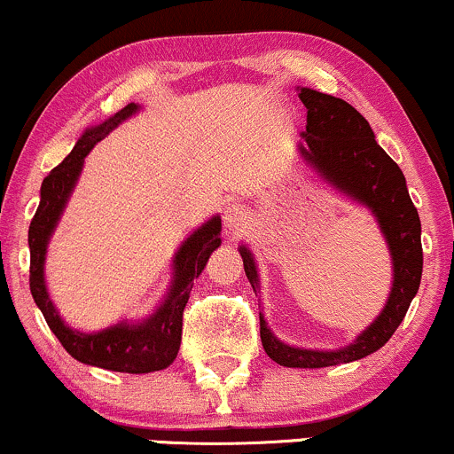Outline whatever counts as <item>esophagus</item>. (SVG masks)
<instances>
[{
	"instance_id": "esophagus-1",
	"label": "esophagus",
	"mask_w": 454,
	"mask_h": 454,
	"mask_svg": "<svg viewBox=\"0 0 454 454\" xmlns=\"http://www.w3.org/2000/svg\"><path fill=\"white\" fill-rule=\"evenodd\" d=\"M247 219H250V213H247V208L243 207V204H237V202L228 204L226 211H223V226H226V231L231 232L243 231Z\"/></svg>"
}]
</instances>
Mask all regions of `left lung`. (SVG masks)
<instances>
[{"label": "left lung", "instance_id": "obj_1", "mask_svg": "<svg viewBox=\"0 0 454 454\" xmlns=\"http://www.w3.org/2000/svg\"><path fill=\"white\" fill-rule=\"evenodd\" d=\"M308 124L300 144L301 157L338 192L371 208L390 247L395 280L381 315L351 345L338 351L288 347L273 336L261 315V340L273 362L288 368H323L362 360L381 348L401 325L422 278L420 217L407 192L401 168L377 144L371 124L342 98L300 88ZM243 269L258 291L256 262L247 247H239Z\"/></svg>", "mask_w": 454, "mask_h": 454}]
</instances>
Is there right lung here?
<instances>
[{
	"label": "right lung",
	"instance_id": "obj_1",
	"mask_svg": "<svg viewBox=\"0 0 454 454\" xmlns=\"http://www.w3.org/2000/svg\"><path fill=\"white\" fill-rule=\"evenodd\" d=\"M136 103L122 107L114 114L109 121L98 127H90L77 139L74 148L49 172L41 187V204L36 208L32 223H29L27 243H29V288L36 306L41 308L49 330L58 336L62 347L83 364L107 368L116 372H153L170 366L176 360L181 348L183 333V310H185L189 293L193 280L207 267L211 252L219 247L222 239V219L211 217L204 226L198 228L193 235L178 247L174 256V280L166 300L157 308V312L139 323H118L103 332H77L71 330L62 317L58 315L56 306L49 300L47 284H44V256H47V243L56 231L59 215L71 198L74 183L82 174L83 159L92 151L94 144L101 142L112 129H116L122 121L137 112Z\"/></svg>",
	"mask_w": 454,
	"mask_h": 454
}]
</instances>
